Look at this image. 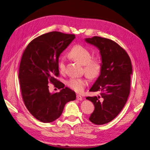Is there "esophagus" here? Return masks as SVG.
Wrapping results in <instances>:
<instances>
[{
    "instance_id": "esophagus-1",
    "label": "esophagus",
    "mask_w": 150,
    "mask_h": 150,
    "mask_svg": "<svg viewBox=\"0 0 150 150\" xmlns=\"http://www.w3.org/2000/svg\"><path fill=\"white\" fill-rule=\"evenodd\" d=\"M76 99H78V100H79V101H81L83 99V98H82V96H80V95L77 94L76 95Z\"/></svg>"
}]
</instances>
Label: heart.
<instances>
[{
    "instance_id": "1",
    "label": "heart",
    "mask_w": 150,
    "mask_h": 150,
    "mask_svg": "<svg viewBox=\"0 0 150 150\" xmlns=\"http://www.w3.org/2000/svg\"><path fill=\"white\" fill-rule=\"evenodd\" d=\"M69 55L72 59L84 65L85 74L89 78H96L100 74L101 70L100 59L99 58H91V54L86 47L77 45L72 47ZM59 69L61 72H64L66 69V60L64 57L61 58L59 61ZM66 84L76 92L81 93L88 84V81L84 78H71L67 81Z\"/></svg>"
}]
</instances>
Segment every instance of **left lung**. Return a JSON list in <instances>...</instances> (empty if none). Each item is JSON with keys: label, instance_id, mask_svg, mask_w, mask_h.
Wrapping results in <instances>:
<instances>
[{"label": "left lung", "instance_id": "left-lung-1", "mask_svg": "<svg viewBox=\"0 0 150 150\" xmlns=\"http://www.w3.org/2000/svg\"><path fill=\"white\" fill-rule=\"evenodd\" d=\"M85 41L96 47L101 57L100 74L89 89L101 92L100 96L86 98L94 106L90 121L101 125L114 120L125 106L130 91L132 65L125 50L113 40L94 36Z\"/></svg>", "mask_w": 150, "mask_h": 150}]
</instances>
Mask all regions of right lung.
<instances>
[{
    "mask_svg": "<svg viewBox=\"0 0 150 150\" xmlns=\"http://www.w3.org/2000/svg\"><path fill=\"white\" fill-rule=\"evenodd\" d=\"M75 39L74 34L53 31L36 38L22 54L19 79L22 96L30 114L43 122H51L61 115L65 104L76 99L74 91L57 80L59 57ZM62 88L49 92V82Z\"/></svg>",
    "mask_w": 150,
    "mask_h": 150,
    "instance_id": "1",
    "label": "right lung"
}]
</instances>
